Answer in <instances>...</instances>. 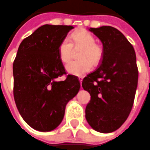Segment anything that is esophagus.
Wrapping results in <instances>:
<instances>
[{"label": "esophagus", "mask_w": 150, "mask_h": 150, "mask_svg": "<svg viewBox=\"0 0 150 150\" xmlns=\"http://www.w3.org/2000/svg\"><path fill=\"white\" fill-rule=\"evenodd\" d=\"M79 80H80V85H81V83H82V80H83V77H79Z\"/></svg>", "instance_id": "34e87169"}]
</instances>
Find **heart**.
Segmentation results:
<instances>
[{"label":"heart","mask_w":150,"mask_h":150,"mask_svg":"<svg viewBox=\"0 0 150 150\" xmlns=\"http://www.w3.org/2000/svg\"><path fill=\"white\" fill-rule=\"evenodd\" d=\"M62 40L58 47V53L63 63H68L72 57L74 48H82L79 53L80 59L71 61L66 66L67 71L74 75H83L91 71L93 63L97 65L104 56V50L96 44L95 37L86 30H79L73 33L70 37Z\"/></svg>","instance_id":"heart-1"}]
</instances>
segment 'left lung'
Instances as JSON below:
<instances>
[{
	"mask_svg": "<svg viewBox=\"0 0 150 150\" xmlns=\"http://www.w3.org/2000/svg\"><path fill=\"white\" fill-rule=\"evenodd\" d=\"M103 44L100 65L82 81L91 94L85 118L95 130L111 133L127 120L132 110L139 71L134 47L123 34L112 26L90 28Z\"/></svg>",
	"mask_w": 150,
	"mask_h": 150,
	"instance_id": "8db88e82",
	"label": "left lung"
}]
</instances>
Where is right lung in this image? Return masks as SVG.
<instances>
[{"instance_id":"1","label":"right lung","mask_w":150,"mask_h":150,"mask_svg":"<svg viewBox=\"0 0 150 150\" xmlns=\"http://www.w3.org/2000/svg\"><path fill=\"white\" fill-rule=\"evenodd\" d=\"M71 25H44L18 48L13 63L14 99L19 113L34 129L51 131L61 123L65 106L80 88L77 76L66 75L58 47Z\"/></svg>"}]
</instances>
